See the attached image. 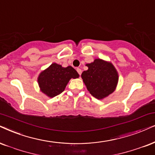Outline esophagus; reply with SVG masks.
<instances>
[{
  "label": "esophagus",
  "mask_w": 155,
  "mask_h": 155,
  "mask_svg": "<svg viewBox=\"0 0 155 155\" xmlns=\"http://www.w3.org/2000/svg\"><path fill=\"white\" fill-rule=\"evenodd\" d=\"M76 71H77L78 74H79V75H81V72H82V71H81V68H76Z\"/></svg>",
  "instance_id": "1"
}]
</instances>
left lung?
<instances>
[{
	"instance_id": "obj_1",
	"label": "left lung",
	"mask_w": 155,
	"mask_h": 155,
	"mask_svg": "<svg viewBox=\"0 0 155 155\" xmlns=\"http://www.w3.org/2000/svg\"><path fill=\"white\" fill-rule=\"evenodd\" d=\"M86 66H88V70L83 71L81 78L93 97L102 99L114 91L119 76L111 62L97 58Z\"/></svg>"
}]
</instances>
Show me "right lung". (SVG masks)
I'll use <instances>...</instances> for the list:
<instances>
[{
    "label": "right lung",
    "instance_id": "obj_1",
    "mask_svg": "<svg viewBox=\"0 0 155 155\" xmlns=\"http://www.w3.org/2000/svg\"><path fill=\"white\" fill-rule=\"evenodd\" d=\"M79 76V74L72 66L64 68L54 63L39 74L38 83L41 91L51 98L63 92L71 78L76 79Z\"/></svg>",
    "mask_w": 155,
    "mask_h": 155
}]
</instances>
